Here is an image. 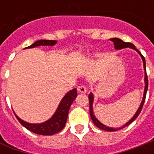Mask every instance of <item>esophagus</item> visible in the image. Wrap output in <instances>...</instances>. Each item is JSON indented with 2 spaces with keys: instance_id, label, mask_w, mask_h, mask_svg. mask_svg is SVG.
Listing matches in <instances>:
<instances>
[{
  "instance_id": "34e87169",
  "label": "esophagus",
  "mask_w": 154,
  "mask_h": 154,
  "mask_svg": "<svg viewBox=\"0 0 154 154\" xmlns=\"http://www.w3.org/2000/svg\"><path fill=\"white\" fill-rule=\"evenodd\" d=\"M77 91L79 92V93H82V94H85L87 92V89L86 87L85 86V85H79V86L77 87Z\"/></svg>"
}]
</instances>
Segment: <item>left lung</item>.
Listing matches in <instances>:
<instances>
[{
  "label": "left lung",
  "instance_id": "obj_1",
  "mask_svg": "<svg viewBox=\"0 0 154 154\" xmlns=\"http://www.w3.org/2000/svg\"><path fill=\"white\" fill-rule=\"evenodd\" d=\"M111 42H113L114 44V47L116 49H124V48H131V49H134V50H136L137 53L141 55V58H142V60H143V65H144V70H145V83H146V86H145V90H144V95L143 98H142V101H141V105H140V107L138 108V109L136 112V113L134 114V116L132 117L131 119L129 120V122H127L126 124L123 125L122 128H119V129H115V128H111V127H107L105 125H103L102 123L99 122L98 120L97 119L95 116L94 114V112H93V102H94V95L92 93L89 94V114H90V117L92 118V121L94 123V125H96L97 127H98L99 129H103V130H105V131H117L118 129H121L122 128H125L126 127L127 125H129V124H131L132 122H134V120L136 119L137 117H138V115L140 114L141 109H142V107H143L144 103H145V100H146V93H147V89H148V77H147V73H146V60H145V57H143V55L141 54L140 52H139L138 49H136V47L134 46V45L129 43V42H123L122 40L119 39V38H111L109 39Z\"/></svg>",
  "mask_w": 154,
  "mask_h": 154
}]
</instances>
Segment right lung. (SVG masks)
<instances>
[{
  "mask_svg": "<svg viewBox=\"0 0 154 154\" xmlns=\"http://www.w3.org/2000/svg\"><path fill=\"white\" fill-rule=\"evenodd\" d=\"M56 44H57V41L40 40V41H37L36 42H34L33 44L27 47V48L28 49L34 48V47L40 46V45H50V46H52V45H54ZM77 89H73L70 90L69 92H68L60 102L53 117L46 122H43V123H40V124L28 123V122L19 118L15 114V112H14V114H15L16 117L17 118L20 124L22 125L25 128L29 129V131L36 134H40V135H53V134H57L64 129L66 121H67L69 108L72 105V101H74L75 98L77 97Z\"/></svg>",
  "mask_w": 154,
  "mask_h": 154,
  "instance_id": "1",
  "label": "right lung"
}]
</instances>
